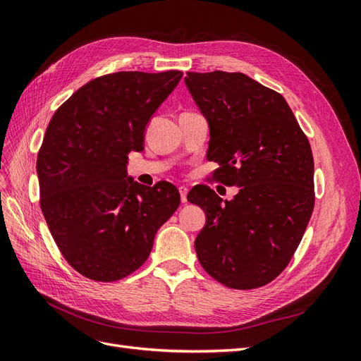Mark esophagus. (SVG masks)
Listing matches in <instances>:
<instances>
[{
  "label": "esophagus",
  "mask_w": 361,
  "mask_h": 361,
  "mask_svg": "<svg viewBox=\"0 0 361 361\" xmlns=\"http://www.w3.org/2000/svg\"><path fill=\"white\" fill-rule=\"evenodd\" d=\"M179 192H180V200L182 203H187V195H188V188L187 187H179Z\"/></svg>",
  "instance_id": "esophagus-1"
}]
</instances>
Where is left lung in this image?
<instances>
[{"label": "left lung", "mask_w": 361, "mask_h": 361, "mask_svg": "<svg viewBox=\"0 0 361 361\" xmlns=\"http://www.w3.org/2000/svg\"><path fill=\"white\" fill-rule=\"evenodd\" d=\"M209 126L214 178L239 188L223 200L207 185L188 192L206 224L195 238L204 271L232 289H255L285 269L313 212V155L280 93L239 72H187Z\"/></svg>", "instance_id": "left-lung-1"}]
</instances>
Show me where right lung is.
<instances>
[{"mask_svg":"<svg viewBox=\"0 0 361 361\" xmlns=\"http://www.w3.org/2000/svg\"><path fill=\"white\" fill-rule=\"evenodd\" d=\"M180 71L116 72L92 80L54 113L37 155L40 207L69 265L116 281L149 257L158 228L178 209L170 182L128 176V154L145 149L149 120Z\"/></svg>","mask_w":361,"mask_h":361,"instance_id":"right-lung-1","label":"right lung"}]
</instances>
